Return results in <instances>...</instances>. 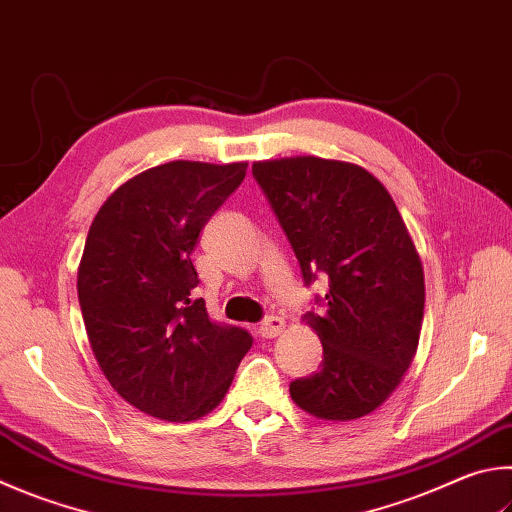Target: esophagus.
I'll list each match as a JSON object with an SVG mask.
<instances>
[{
  "instance_id": "1",
  "label": "esophagus",
  "mask_w": 512,
  "mask_h": 512,
  "mask_svg": "<svg viewBox=\"0 0 512 512\" xmlns=\"http://www.w3.org/2000/svg\"><path fill=\"white\" fill-rule=\"evenodd\" d=\"M284 327H286V324H284L280 315H268V318L262 324H259L257 333L262 338H277L284 331Z\"/></svg>"
}]
</instances>
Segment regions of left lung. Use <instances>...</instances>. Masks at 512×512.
Wrapping results in <instances>:
<instances>
[{
	"mask_svg": "<svg viewBox=\"0 0 512 512\" xmlns=\"http://www.w3.org/2000/svg\"><path fill=\"white\" fill-rule=\"evenodd\" d=\"M253 174L304 282L329 277L322 315L302 318L322 342V365L293 380V403L324 421L367 416L401 385L421 338L425 277L410 230L360 165L288 156L253 163Z\"/></svg>",
	"mask_w": 512,
	"mask_h": 512,
	"instance_id": "left-lung-1",
	"label": "left lung"
}]
</instances>
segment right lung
<instances>
[{"instance_id":"right-lung-1","label":"right lung","mask_w":512,"mask_h":512,"mask_svg":"<svg viewBox=\"0 0 512 512\" xmlns=\"http://www.w3.org/2000/svg\"><path fill=\"white\" fill-rule=\"evenodd\" d=\"M248 163L170 161L125 181L91 221L78 266L89 345L109 385L161 421L224 401L250 333L208 318L192 250Z\"/></svg>"}]
</instances>
